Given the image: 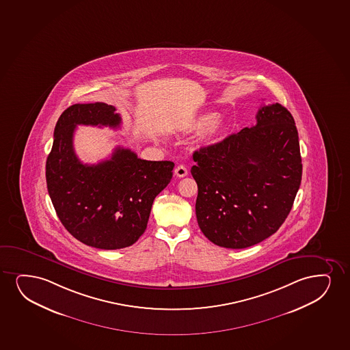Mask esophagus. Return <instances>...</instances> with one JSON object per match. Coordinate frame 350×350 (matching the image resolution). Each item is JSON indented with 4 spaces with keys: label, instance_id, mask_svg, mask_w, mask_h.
<instances>
[{
    "label": "esophagus",
    "instance_id": "34e87169",
    "mask_svg": "<svg viewBox=\"0 0 350 350\" xmlns=\"http://www.w3.org/2000/svg\"><path fill=\"white\" fill-rule=\"evenodd\" d=\"M187 174H188V170H187L186 167L185 165H177L176 168H175V175L177 177H185L187 176Z\"/></svg>",
    "mask_w": 350,
    "mask_h": 350
}]
</instances>
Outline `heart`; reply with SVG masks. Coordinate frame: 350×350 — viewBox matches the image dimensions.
Wrapping results in <instances>:
<instances>
[{
    "label": "heart",
    "mask_w": 350,
    "mask_h": 350,
    "mask_svg": "<svg viewBox=\"0 0 350 350\" xmlns=\"http://www.w3.org/2000/svg\"><path fill=\"white\" fill-rule=\"evenodd\" d=\"M187 128L189 131L201 130L200 139L204 143H212L222 133L224 122L220 117H217V112L208 111V112H204L201 115L196 116L188 123Z\"/></svg>",
    "instance_id": "obj_1"
}]
</instances>
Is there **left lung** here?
<instances>
[{
	"mask_svg": "<svg viewBox=\"0 0 350 350\" xmlns=\"http://www.w3.org/2000/svg\"><path fill=\"white\" fill-rule=\"evenodd\" d=\"M200 230L226 248H246L275 233L301 181L295 120L278 103L259 109L257 124L193 155Z\"/></svg>",
	"mask_w": 350,
	"mask_h": 350,
	"instance_id": "obj_1",
	"label": "left lung"
}]
</instances>
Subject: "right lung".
I'll return each instance as SVG.
<instances>
[{"instance_id": "add662e5", "label": "right lung", "mask_w": 350, "mask_h": 350, "mask_svg": "<svg viewBox=\"0 0 350 350\" xmlns=\"http://www.w3.org/2000/svg\"><path fill=\"white\" fill-rule=\"evenodd\" d=\"M120 122L116 107L105 103L67 107L54 129L46 161L49 198L62 225L75 239L100 250L128 247L137 241L175 165L138 159L120 146L99 163L80 162L73 148L77 125L117 129Z\"/></svg>"}]
</instances>
